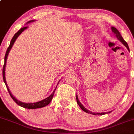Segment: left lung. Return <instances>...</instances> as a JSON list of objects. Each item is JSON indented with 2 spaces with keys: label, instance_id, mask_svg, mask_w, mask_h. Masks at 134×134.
<instances>
[{
  "label": "left lung",
  "instance_id": "8db88e82",
  "mask_svg": "<svg viewBox=\"0 0 134 134\" xmlns=\"http://www.w3.org/2000/svg\"><path fill=\"white\" fill-rule=\"evenodd\" d=\"M111 29H112V31L114 32V34L115 36H116V38L118 39L120 42H122V43H123V44L124 45V46H126V47H127V49L130 51V49H129V47H128V45H127V43H126V41L124 40L123 37H122V36H121V34H120V33L119 32V31H118V30L116 29V27H111ZM76 98H77V104H79V106L80 107V108H81V109H82L83 111H85V112H87V113H89V114H93V115H104V114H107V112H102V113H99V112H98V113H94V112H91V111L88 110L87 108H85L84 107H83V106H82V104H81V102H80V101L79 100L78 97H77V95L76 96ZM110 112H111L110 111V112H108L107 113H110Z\"/></svg>",
  "mask_w": 134,
  "mask_h": 134
}]
</instances>
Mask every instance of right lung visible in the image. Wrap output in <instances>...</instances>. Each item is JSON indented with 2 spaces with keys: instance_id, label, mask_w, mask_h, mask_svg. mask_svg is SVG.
<instances>
[{
  "instance_id": "add662e5",
  "label": "right lung",
  "mask_w": 134,
  "mask_h": 134,
  "mask_svg": "<svg viewBox=\"0 0 134 134\" xmlns=\"http://www.w3.org/2000/svg\"><path fill=\"white\" fill-rule=\"evenodd\" d=\"M34 21H35V20L29 21L28 22H27V24L30 23V22H34ZM27 26H26V27H23L22 28H21L20 30H18V32L15 34L14 36H13L12 39L11 40V42H10V43L9 47H8V49H7V52H6V54H5L4 64L3 69H2V76H3L4 82L5 85H6V86H7V89H8V92H9L10 95V97H12V98L13 99V100L14 101V102H16L17 104L19 105V106H20V107H23V108H27V109H36V108H42V107H46V106H47V105H48L50 103V102L52 101V98H53V95H54V92H55V91L56 88H55V90L53 91V92H52V94H51L50 96H49V97H47V98H46V99H43V100H42L39 101V102H34V103H25V102H21V101L18 100L16 99V98H15L13 95H12V93H11L10 91L9 88L8 87V85H7V81H6V78H5V67H6V63H7V57H8V53H9L10 51L11 48H12V46H13L14 43L15 41H16V40L17 39V37L20 36V34L22 33L23 31H24L25 30L27 29Z\"/></svg>"
}]
</instances>
